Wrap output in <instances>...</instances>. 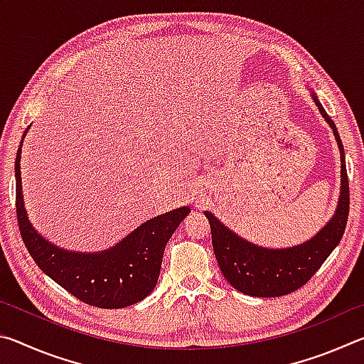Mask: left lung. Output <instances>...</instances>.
Wrapping results in <instances>:
<instances>
[{"mask_svg":"<svg viewBox=\"0 0 364 364\" xmlns=\"http://www.w3.org/2000/svg\"><path fill=\"white\" fill-rule=\"evenodd\" d=\"M311 97L324 120L332 128L342 162L341 197H338L336 213L323 230L310 241L294 245V247L267 249L245 241L221 223L217 217H213L210 212H204L210 223L212 245L221 273L234 289L252 297H281L306 284L341 242L345 226H347L350 189L343 146L336 123L318 101V96L311 93Z\"/></svg>","mask_w":364,"mask_h":364,"instance_id":"8db88e82","label":"left lung"}]
</instances>
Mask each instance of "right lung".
<instances>
[{"instance_id":"add662e5","label":"right lung","mask_w":364,"mask_h":364,"mask_svg":"<svg viewBox=\"0 0 364 364\" xmlns=\"http://www.w3.org/2000/svg\"><path fill=\"white\" fill-rule=\"evenodd\" d=\"M22 141L14 167L17 223L40 269L73 297L97 308H125L147 297L157 284L165 245L191 208L180 207L147 220L107 250L83 254L60 249L36 232L28 221L21 180Z\"/></svg>"}]
</instances>
